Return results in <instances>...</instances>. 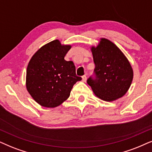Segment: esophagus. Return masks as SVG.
<instances>
[{
    "label": "esophagus",
    "instance_id": "1",
    "mask_svg": "<svg viewBox=\"0 0 152 152\" xmlns=\"http://www.w3.org/2000/svg\"><path fill=\"white\" fill-rule=\"evenodd\" d=\"M82 80L83 82H86V80H87V76H86V75H84V76H82Z\"/></svg>",
    "mask_w": 152,
    "mask_h": 152
}]
</instances>
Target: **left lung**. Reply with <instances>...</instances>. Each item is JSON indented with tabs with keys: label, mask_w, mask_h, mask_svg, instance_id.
<instances>
[{
	"label": "left lung",
	"mask_w": 152,
	"mask_h": 152,
	"mask_svg": "<svg viewBox=\"0 0 152 152\" xmlns=\"http://www.w3.org/2000/svg\"><path fill=\"white\" fill-rule=\"evenodd\" d=\"M92 53L95 64L94 77L87 83L101 99L113 102L124 96L130 88L133 72L129 60L117 46L102 38Z\"/></svg>",
	"instance_id": "left-lung-1"
}]
</instances>
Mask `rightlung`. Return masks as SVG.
Segmentation results:
<instances>
[{"instance_id":"obj_1","label":"right lung","mask_w":152,"mask_h":152,"mask_svg":"<svg viewBox=\"0 0 152 152\" xmlns=\"http://www.w3.org/2000/svg\"><path fill=\"white\" fill-rule=\"evenodd\" d=\"M70 45H62L56 39L34 54L26 71V88L38 104L55 108L67 99L74 85L82 79L76 74L72 61L64 56Z\"/></svg>"}]
</instances>
